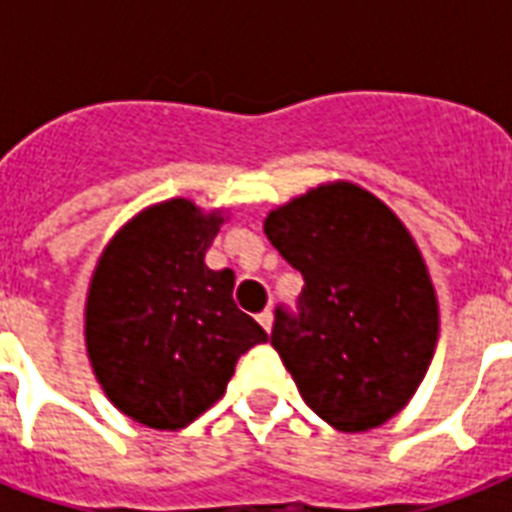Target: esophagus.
I'll return each instance as SVG.
<instances>
[{"label":"esophagus","mask_w":512,"mask_h":512,"mask_svg":"<svg viewBox=\"0 0 512 512\" xmlns=\"http://www.w3.org/2000/svg\"><path fill=\"white\" fill-rule=\"evenodd\" d=\"M257 324H260V327H263L265 332H271V327H273V313L268 311V308H265L263 313H257Z\"/></svg>","instance_id":"esophagus-1"}]
</instances>
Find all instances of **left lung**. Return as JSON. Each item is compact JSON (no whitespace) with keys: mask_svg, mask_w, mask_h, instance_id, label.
<instances>
[{"mask_svg":"<svg viewBox=\"0 0 512 512\" xmlns=\"http://www.w3.org/2000/svg\"><path fill=\"white\" fill-rule=\"evenodd\" d=\"M265 233L305 281L271 332L305 404L342 433L390 420L438 337L436 292L404 223L364 188L332 183L273 209Z\"/></svg>","mask_w":512,"mask_h":512,"instance_id":"8db88e82","label":"left lung"}]
</instances>
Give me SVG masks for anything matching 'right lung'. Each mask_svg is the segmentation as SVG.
Segmentation results:
<instances>
[{
    "label": "right lung",
    "instance_id": "right-lung-1",
    "mask_svg": "<svg viewBox=\"0 0 512 512\" xmlns=\"http://www.w3.org/2000/svg\"><path fill=\"white\" fill-rule=\"evenodd\" d=\"M220 212L172 199L116 233L92 276L84 335L119 412L156 430L191 425L225 393L236 361L268 335L233 303V271H209Z\"/></svg>",
    "mask_w": 512,
    "mask_h": 512
}]
</instances>
